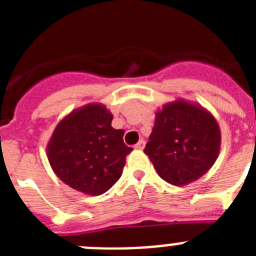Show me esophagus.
Returning a JSON list of instances; mask_svg holds the SVG:
<instances>
[{
  "mask_svg": "<svg viewBox=\"0 0 256 256\" xmlns=\"http://www.w3.org/2000/svg\"><path fill=\"white\" fill-rule=\"evenodd\" d=\"M134 148H137V150H144V140H140V141L137 142V144L134 146Z\"/></svg>",
  "mask_w": 256,
  "mask_h": 256,
  "instance_id": "1",
  "label": "esophagus"
}]
</instances>
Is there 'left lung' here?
Masks as SVG:
<instances>
[{
	"label": "left lung",
	"instance_id": "8db88e82",
	"mask_svg": "<svg viewBox=\"0 0 256 256\" xmlns=\"http://www.w3.org/2000/svg\"><path fill=\"white\" fill-rule=\"evenodd\" d=\"M220 141V128L209 110L200 104L177 98L156 110L144 152L165 182L186 186L214 165Z\"/></svg>",
	"mask_w": 256,
	"mask_h": 256
}]
</instances>
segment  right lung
Wrapping results in <instances>:
<instances>
[{
  "label": "right lung",
  "instance_id": "1",
  "mask_svg": "<svg viewBox=\"0 0 256 256\" xmlns=\"http://www.w3.org/2000/svg\"><path fill=\"white\" fill-rule=\"evenodd\" d=\"M105 105L91 102L65 115L47 144V159L65 184L86 195L105 194L120 178L126 155L123 130Z\"/></svg>",
  "mask_w": 256,
  "mask_h": 256
}]
</instances>
